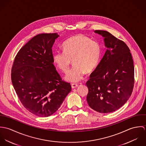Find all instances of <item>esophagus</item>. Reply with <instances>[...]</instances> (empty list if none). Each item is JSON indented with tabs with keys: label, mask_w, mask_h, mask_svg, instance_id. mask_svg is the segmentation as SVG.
<instances>
[{
	"label": "esophagus",
	"mask_w": 146,
	"mask_h": 146,
	"mask_svg": "<svg viewBox=\"0 0 146 146\" xmlns=\"http://www.w3.org/2000/svg\"><path fill=\"white\" fill-rule=\"evenodd\" d=\"M78 86V85L77 84L74 83L71 84V87H72V89L76 88Z\"/></svg>",
	"instance_id": "1"
}]
</instances>
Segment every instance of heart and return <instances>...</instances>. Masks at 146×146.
Masks as SVG:
<instances>
[{"instance_id": "heart-1", "label": "heart", "mask_w": 146, "mask_h": 146, "mask_svg": "<svg viewBox=\"0 0 146 146\" xmlns=\"http://www.w3.org/2000/svg\"><path fill=\"white\" fill-rule=\"evenodd\" d=\"M62 47V52L57 51L53 54V62L61 71L67 72L72 60L74 65L64 77L70 82H78L83 78L86 72L93 71L101 58L100 44L82 34L70 37L63 43Z\"/></svg>"}]
</instances>
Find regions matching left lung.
Here are the masks:
<instances>
[{"label": "left lung", "instance_id": "obj_1", "mask_svg": "<svg viewBox=\"0 0 146 146\" xmlns=\"http://www.w3.org/2000/svg\"><path fill=\"white\" fill-rule=\"evenodd\" d=\"M104 38L106 51L86 82L87 102L100 113L114 112L129 100L134 83V67L125 42L108 31L95 30Z\"/></svg>", "mask_w": 146, "mask_h": 146}]
</instances>
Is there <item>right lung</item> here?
<instances>
[{"instance_id":"obj_1","label":"right lung","mask_w":146,"mask_h":146,"mask_svg":"<svg viewBox=\"0 0 146 146\" xmlns=\"http://www.w3.org/2000/svg\"><path fill=\"white\" fill-rule=\"evenodd\" d=\"M58 37L57 33L33 37L19 50L12 68V83L22 104L40 117L57 111L71 91L53 63L52 46Z\"/></svg>"}]
</instances>
